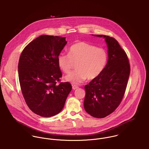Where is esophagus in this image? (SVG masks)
Returning a JSON list of instances; mask_svg holds the SVG:
<instances>
[{"label":"esophagus","mask_w":149,"mask_h":149,"mask_svg":"<svg viewBox=\"0 0 149 149\" xmlns=\"http://www.w3.org/2000/svg\"><path fill=\"white\" fill-rule=\"evenodd\" d=\"M78 88V86H76V85H72V89L75 90Z\"/></svg>","instance_id":"obj_1"}]
</instances>
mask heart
Listing matches in <instances>:
<instances>
[{"instance_id":"heart-1","label":"heart","mask_w":149,"mask_h":149,"mask_svg":"<svg viewBox=\"0 0 149 149\" xmlns=\"http://www.w3.org/2000/svg\"><path fill=\"white\" fill-rule=\"evenodd\" d=\"M68 55L60 54L58 57L60 69L65 74L69 73L76 64V71L65 77L66 81L74 84H80L87 78H97L104 71L108 60L106 51L85 42L79 41L68 49Z\"/></svg>"}]
</instances>
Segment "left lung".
<instances>
[{
    "label": "left lung",
    "mask_w": 149,
    "mask_h": 149,
    "mask_svg": "<svg viewBox=\"0 0 149 149\" xmlns=\"http://www.w3.org/2000/svg\"><path fill=\"white\" fill-rule=\"evenodd\" d=\"M92 35L105 39L108 59L100 76L85 85L84 105L88 113L100 119L114 112L120 104L130 76V65L116 40L108 36Z\"/></svg>",
    "instance_id": "8db88e82"
}]
</instances>
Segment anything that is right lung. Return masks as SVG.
Masks as SVG:
<instances>
[{
	"instance_id": "1",
	"label": "right lung",
	"mask_w": 149,
	"mask_h": 149,
	"mask_svg": "<svg viewBox=\"0 0 149 149\" xmlns=\"http://www.w3.org/2000/svg\"><path fill=\"white\" fill-rule=\"evenodd\" d=\"M67 42L65 37L41 35L30 42L20 56L21 91L30 110L40 116L58 114L72 89L68 82L56 84L62 76L58 57Z\"/></svg>"
}]
</instances>
